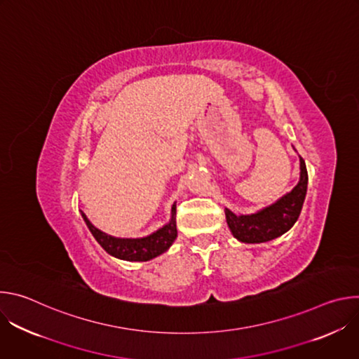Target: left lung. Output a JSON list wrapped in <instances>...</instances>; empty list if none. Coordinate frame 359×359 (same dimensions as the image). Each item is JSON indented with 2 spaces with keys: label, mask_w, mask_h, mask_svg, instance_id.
<instances>
[{
  "label": "left lung",
  "mask_w": 359,
  "mask_h": 359,
  "mask_svg": "<svg viewBox=\"0 0 359 359\" xmlns=\"http://www.w3.org/2000/svg\"><path fill=\"white\" fill-rule=\"evenodd\" d=\"M309 184L305 162L299 156V180L297 186L276 203L252 215H234L224 209L231 234L241 243H266L287 233L298 220Z\"/></svg>",
  "instance_id": "8db88e82"
}]
</instances>
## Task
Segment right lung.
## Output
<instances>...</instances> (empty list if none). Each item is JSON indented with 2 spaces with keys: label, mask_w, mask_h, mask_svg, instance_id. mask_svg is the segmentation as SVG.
Instances as JSON below:
<instances>
[{
  "label": "right lung",
  "mask_w": 359,
  "mask_h": 359,
  "mask_svg": "<svg viewBox=\"0 0 359 359\" xmlns=\"http://www.w3.org/2000/svg\"><path fill=\"white\" fill-rule=\"evenodd\" d=\"M82 219L85 220L88 229L90 230L95 240L102 245L108 254L114 255V257L119 260L126 262H149L151 259L158 257V255L163 254L169 250V247L173 244V241L177 237V229H176V204L172 206V216L168 224L151 233L146 237L140 238H122V237H114L111 234H107L96 229L86 217L83 212H81Z\"/></svg>",
  "instance_id": "right-lung-1"
}]
</instances>
